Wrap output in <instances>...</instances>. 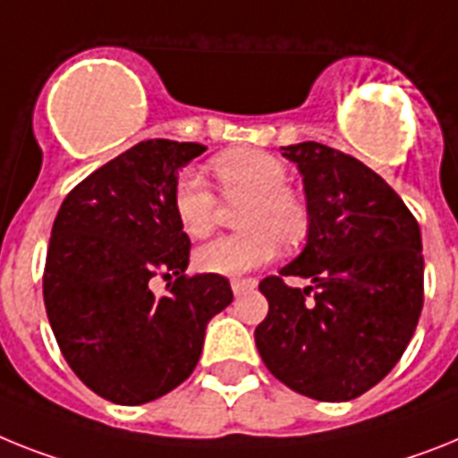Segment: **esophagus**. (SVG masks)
<instances>
[{
    "label": "esophagus",
    "mask_w": 458,
    "mask_h": 458,
    "mask_svg": "<svg viewBox=\"0 0 458 458\" xmlns=\"http://www.w3.org/2000/svg\"><path fill=\"white\" fill-rule=\"evenodd\" d=\"M256 286V282L253 279H233L230 282V288H233V293L235 295H242V293H247L249 288Z\"/></svg>",
    "instance_id": "1"
}]
</instances>
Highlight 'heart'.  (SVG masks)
Returning a JSON list of instances; mask_svg holds the SVG:
<instances>
[{
    "mask_svg": "<svg viewBox=\"0 0 458 458\" xmlns=\"http://www.w3.org/2000/svg\"><path fill=\"white\" fill-rule=\"evenodd\" d=\"M225 199H247L240 211L244 233L223 235L195 251V267L209 275L237 276L265 265L284 244L307 233V209L286 188L279 157L265 151H233L211 163ZM172 209L188 237H207L216 225V198L195 170H183L174 183Z\"/></svg>",
    "mask_w": 458,
    "mask_h": 458,
    "instance_id": "1",
    "label": "heart"
}]
</instances>
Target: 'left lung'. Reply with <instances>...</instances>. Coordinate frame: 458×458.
<instances>
[{
    "label": "left lung",
    "instance_id": "obj_1",
    "mask_svg": "<svg viewBox=\"0 0 458 458\" xmlns=\"http://www.w3.org/2000/svg\"><path fill=\"white\" fill-rule=\"evenodd\" d=\"M307 198V244L259 284L267 317L256 347L267 370L314 401H352L382 382L412 340L424 305L419 223L377 172L317 144L282 146ZM284 276L310 278L293 289Z\"/></svg>",
    "mask_w": 458,
    "mask_h": 458
}]
</instances>
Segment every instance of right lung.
<instances>
[{
	"mask_svg": "<svg viewBox=\"0 0 458 458\" xmlns=\"http://www.w3.org/2000/svg\"><path fill=\"white\" fill-rule=\"evenodd\" d=\"M207 146L146 140L69 191L51 230L46 314L88 389L141 405L191 377L209 318L233 302L225 276H188L191 240L172 209L179 170ZM156 274L168 293L148 284Z\"/></svg>",
	"mask_w": 458,
	"mask_h": 458,
	"instance_id": "right-lung-1",
	"label": "right lung"
}]
</instances>
